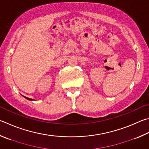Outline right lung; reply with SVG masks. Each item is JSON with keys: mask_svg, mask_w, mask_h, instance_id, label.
Instances as JSON below:
<instances>
[{"mask_svg": "<svg viewBox=\"0 0 149 149\" xmlns=\"http://www.w3.org/2000/svg\"><path fill=\"white\" fill-rule=\"evenodd\" d=\"M24 97H25V98L26 99L29 100H32V99H31V98H27V97H25V96H24Z\"/></svg>", "mask_w": 149, "mask_h": 149, "instance_id": "obj_1", "label": "right lung"}]
</instances>
